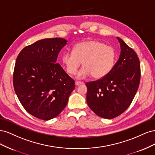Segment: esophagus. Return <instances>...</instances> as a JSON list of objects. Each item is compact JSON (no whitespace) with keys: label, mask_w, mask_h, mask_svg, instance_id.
<instances>
[{"label":"esophagus","mask_w":155,"mask_h":155,"mask_svg":"<svg viewBox=\"0 0 155 155\" xmlns=\"http://www.w3.org/2000/svg\"><path fill=\"white\" fill-rule=\"evenodd\" d=\"M75 84H76V86H79V85H82V84H83V83L81 82V81H76V82H75Z\"/></svg>","instance_id":"34e87169"}]
</instances>
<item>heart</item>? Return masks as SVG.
Instances as JSON below:
<instances>
[{
    "label": "heart",
    "mask_w": 155,
    "mask_h": 155,
    "mask_svg": "<svg viewBox=\"0 0 155 155\" xmlns=\"http://www.w3.org/2000/svg\"><path fill=\"white\" fill-rule=\"evenodd\" d=\"M116 59L114 48L96 40L79 42L74 45L72 53L67 51L61 55L65 70L71 76L76 74L82 63L83 67L77 76L79 79L91 75L94 79L105 77L113 68Z\"/></svg>",
    "instance_id": "heart-1"
}]
</instances>
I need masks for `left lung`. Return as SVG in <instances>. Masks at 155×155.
I'll return each mask as SVG.
<instances>
[{"mask_svg":"<svg viewBox=\"0 0 155 155\" xmlns=\"http://www.w3.org/2000/svg\"><path fill=\"white\" fill-rule=\"evenodd\" d=\"M121 53L104 78L87 82V102L101 118L112 119L125 111L133 101L140 81V60L134 50L119 37Z\"/></svg>","mask_w":155,"mask_h":155,"instance_id":"obj_1","label":"left lung"}]
</instances>
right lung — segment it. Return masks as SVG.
Here are the masks:
<instances>
[{
    "label": "right lung",
    "mask_w": 155,
    "mask_h": 155,
    "mask_svg": "<svg viewBox=\"0 0 155 155\" xmlns=\"http://www.w3.org/2000/svg\"><path fill=\"white\" fill-rule=\"evenodd\" d=\"M62 38L37 41L23 48L14 68V90L22 107L36 118L49 120L67 106L74 80L56 63L67 45Z\"/></svg>",
    "instance_id": "obj_1"
}]
</instances>
